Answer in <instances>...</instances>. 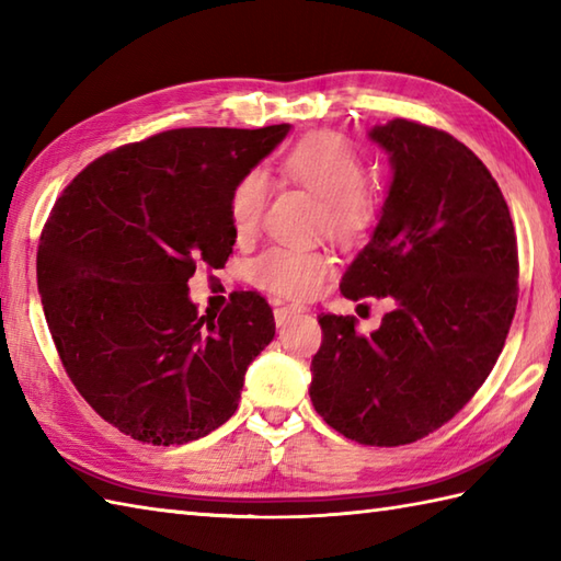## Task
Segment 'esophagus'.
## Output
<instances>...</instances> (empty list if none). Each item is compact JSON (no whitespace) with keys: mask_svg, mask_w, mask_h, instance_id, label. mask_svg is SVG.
I'll return each mask as SVG.
<instances>
[{"mask_svg":"<svg viewBox=\"0 0 561 561\" xmlns=\"http://www.w3.org/2000/svg\"><path fill=\"white\" fill-rule=\"evenodd\" d=\"M296 311H299V308H296V306L274 304V323H277V328H282L291 316H296Z\"/></svg>","mask_w":561,"mask_h":561,"instance_id":"34e87169","label":"esophagus"}]
</instances>
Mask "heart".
I'll return each instance as SVG.
<instances>
[{
    "label": "heart",
    "mask_w": 561,
    "mask_h": 561,
    "mask_svg": "<svg viewBox=\"0 0 561 561\" xmlns=\"http://www.w3.org/2000/svg\"><path fill=\"white\" fill-rule=\"evenodd\" d=\"M282 173L323 202L328 231L340 241L359 238L374 219L371 197L362 187L366 165L347 139L332 133L308 135L284 153ZM267 202V178L248 171L238 178L229 197V217L238 238H250L260 226ZM330 270V257L320 250L270 248L250 262V279L257 287L304 299L318 291Z\"/></svg>",
    "instance_id": "obj_1"
}]
</instances>
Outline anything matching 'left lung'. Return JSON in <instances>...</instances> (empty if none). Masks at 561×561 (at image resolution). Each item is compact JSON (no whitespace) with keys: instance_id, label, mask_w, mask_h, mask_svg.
Masks as SVG:
<instances>
[{"instance_id":"left-lung-1","label":"left lung","mask_w":561,"mask_h":561,"mask_svg":"<svg viewBox=\"0 0 561 561\" xmlns=\"http://www.w3.org/2000/svg\"><path fill=\"white\" fill-rule=\"evenodd\" d=\"M392 178L376 229L340 282L392 296L371 335L323 313L311 402L366 446H402L453 420L490 376L518 301V248L486 165L440 129L396 117L368 129Z\"/></svg>"}]
</instances>
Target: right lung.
<instances>
[{
	"mask_svg": "<svg viewBox=\"0 0 561 561\" xmlns=\"http://www.w3.org/2000/svg\"><path fill=\"white\" fill-rule=\"evenodd\" d=\"M289 129H169L89 163L55 202L38 245L47 328L81 398L123 434L187 444L236 412L272 308L241 291L199 316L187 282L229 260L231 190Z\"/></svg>",
	"mask_w": 561,
	"mask_h": 561,
	"instance_id": "obj_1",
	"label": "right lung"
}]
</instances>
